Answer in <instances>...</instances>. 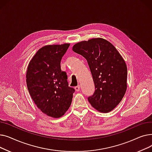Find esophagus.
<instances>
[{"label":"esophagus","instance_id":"1","mask_svg":"<svg viewBox=\"0 0 152 152\" xmlns=\"http://www.w3.org/2000/svg\"><path fill=\"white\" fill-rule=\"evenodd\" d=\"M75 89L76 91H77V92L79 91H80V86H79V85H78V86H76V87H75Z\"/></svg>","mask_w":152,"mask_h":152}]
</instances>
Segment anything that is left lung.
I'll return each mask as SVG.
<instances>
[{"label":"left lung","instance_id":"1","mask_svg":"<svg viewBox=\"0 0 152 152\" xmlns=\"http://www.w3.org/2000/svg\"><path fill=\"white\" fill-rule=\"evenodd\" d=\"M73 50L86 59L92 73L95 92L88 97L89 103L100 112H110L121 101L127 89L124 59L113 44L102 38L78 42Z\"/></svg>","mask_w":152,"mask_h":152}]
</instances>
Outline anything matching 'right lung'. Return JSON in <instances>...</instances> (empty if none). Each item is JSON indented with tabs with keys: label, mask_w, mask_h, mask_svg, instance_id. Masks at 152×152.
Wrapping results in <instances>:
<instances>
[{
	"label": "right lung",
	"mask_w": 152,
	"mask_h": 152,
	"mask_svg": "<svg viewBox=\"0 0 152 152\" xmlns=\"http://www.w3.org/2000/svg\"><path fill=\"white\" fill-rule=\"evenodd\" d=\"M69 44L46 45L30 61L26 84L31 97L44 114L52 118L62 116L69 108L75 90L68 86L66 73L60 63Z\"/></svg>",
	"instance_id": "obj_1"
}]
</instances>
